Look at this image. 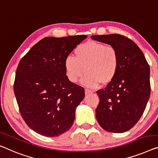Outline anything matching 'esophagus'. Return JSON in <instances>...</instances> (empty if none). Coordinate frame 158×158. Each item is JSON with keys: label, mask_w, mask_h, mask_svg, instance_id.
<instances>
[{"label": "esophagus", "mask_w": 158, "mask_h": 158, "mask_svg": "<svg viewBox=\"0 0 158 158\" xmlns=\"http://www.w3.org/2000/svg\"><path fill=\"white\" fill-rule=\"evenodd\" d=\"M91 93H93L92 91L89 90V89H85V94H86V95H87V94H91Z\"/></svg>", "instance_id": "obj_1"}]
</instances>
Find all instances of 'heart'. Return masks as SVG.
<instances>
[{"label":"heart","mask_w":158,"mask_h":158,"mask_svg":"<svg viewBox=\"0 0 158 158\" xmlns=\"http://www.w3.org/2000/svg\"><path fill=\"white\" fill-rule=\"evenodd\" d=\"M74 57H66L64 64L66 77L72 83H77L85 71L86 74L81 84L88 88L95 89L101 83L111 82L118 71L117 50L102 42L91 40L79 44L74 49Z\"/></svg>","instance_id":"obj_1"}]
</instances>
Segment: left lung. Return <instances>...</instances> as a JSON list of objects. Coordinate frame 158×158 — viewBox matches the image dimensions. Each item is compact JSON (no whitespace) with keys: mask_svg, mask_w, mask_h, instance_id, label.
Instances as JSON below:
<instances>
[{"mask_svg":"<svg viewBox=\"0 0 158 158\" xmlns=\"http://www.w3.org/2000/svg\"><path fill=\"white\" fill-rule=\"evenodd\" d=\"M91 37L114 47L119 56L116 77L106 88L96 91L100 99L96 119L106 131L124 133L139 121L149 100V64L141 49L128 37L118 34Z\"/></svg>","mask_w":158,"mask_h":158,"instance_id":"left-lung-1","label":"left lung"}]
</instances>
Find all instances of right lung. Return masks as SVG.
<instances>
[{
    "label": "right lung",
    "mask_w": 158,
    "mask_h": 158,
    "mask_svg": "<svg viewBox=\"0 0 158 158\" xmlns=\"http://www.w3.org/2000/svg\"><path fill=\"white\" fill-rule=\"evenodd\" d=\"M86 37H45L20 61L14 93L23 120L37 133L59 136L74 123L75 110L85 94L67 78L64 60Z\"/></svg>",
    "instance_id": "1"
}]
</instances>
